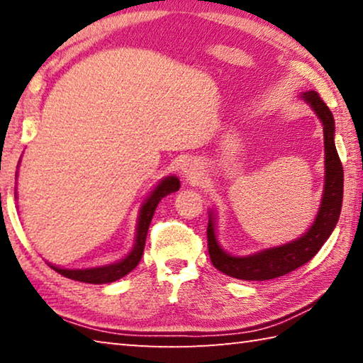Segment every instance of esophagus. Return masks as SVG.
<instances>
[{
	"mask_svg": "<svg viewBox=\"0 0 363 363\" xmlns=\"http://www.w3.org/2000/svg\"><path fill=\"white\" fill-rule=\"evenodd\" d=\"M182 174L187 181H196L201 176V171H200L199 167H196V164L186 163V164H184V168H182Z\"/></svg>",
	"mask_w": 363,
	"mask_h": 363,
	"instance_id": "1",
	"label": "esophagus"
}]
</instances>
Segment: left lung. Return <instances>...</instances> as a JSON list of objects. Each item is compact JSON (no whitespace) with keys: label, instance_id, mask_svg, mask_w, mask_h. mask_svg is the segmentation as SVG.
I'll list each match as a JSON object with an SVG mask.
<instances>
[{"label":"left lung","instance_id":"left-lung-1","mask_svg":"<svg viewBox=\"0 0 363 363\" xmlns=\"http://www.w3.org/2000/svg\"><path fill=\"white\" fill-rule=\"evenodd\" d=\"M301 97L309 104L323 125L325 186L320 208H318L314 223L304 235L290 243L262 250L259 253L250 256H233L220 248L216 235V223H214V216L210 211V220H208L206 229L208 251H210L213 266L229 277L240 280H270L291 272V270L311 261L318 253V250L328 240L331 232L336 227L337 219H340L344 174L341 160L337 157L335 147L333 113L330 112L327 104L320 99V96L315 91H309Z\"/></svg>","mask_w":363,"mask_h":363}]
</instances>
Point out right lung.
Returning a JSON list of instances; mask_svg holds the SVG:
<instances>
[{"label": "right lung", "mask_w": 363, "mask_h": 363, "mask_svg": "<svg viewBox=\"0 0 363 363\" xmlns=\"http://www.w3.org/2000/svg\"><path fill=\"white\" fill-rule=\"evenodd\" d=\"M179 187H181L179 179H177L176 176H168L160 181L158 186L152 190L150 195L144 200V203L139 210L134 247L130 253H128V256L123 257L121 261L107 264V266L88 267V269H62V267L52 266V264H49V266H51L60 275H64V277L77 280V281H84V284H96V285L110 284V281H115L121 277H125L126 274H130L131 270L138 266L140 257H143L147 230H149L153 213H155L160 200H162L163 196L179 190Z\"/></svg>", "instance_id": "1"}]
</instances>
